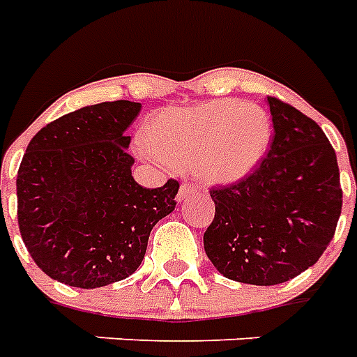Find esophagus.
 <instances>
[{
  "label": "esophagus",
  "mask_w": 357,
  "mask_h": 357,
  "mask_svg": "<svg viewBox=\"0 0 357 357\" xmlns=\"http://www.w3.org/2000/svg\"><path fill=\"white\" fill-rule=\"evenodd\" d=\"M196 192H200V187L195 183H189V181H185V183H181V187H179L178 200H185L187 196L196 195Z\"/></svg>",
  "instance_id": "obj_1"
}]
</instances>
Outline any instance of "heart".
Wrapping results in <instances>:
<instances>
[{
    "instance_id": "heart-1",
    "label": "heart",
    "mask_w": 357,
    "mask_h": 357,
    "mask_svg": "<svg viewBox=\"0 0 357 357\" xmlns=\"http://www.w3.org/2000/svg\"><path fill=\"white\" fill-rule=\"evenodd\" d=\"M272 122L265 109L238 100L162 111L146 128L142 150L174 167H196L211 181L231 183L259 167Z\"/></svg>"
}]
</instances>
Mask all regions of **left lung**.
Masks as SVG:
<instances>
[{"label":"left lung","mask_w":357,"mask_h":357,"mask_svg":"<svg viewBox=\"0 0 357 357\" xmlns=\"http://www.w3.org/2000/svg\"><path fill=\"white\" fill-rule=\"evenodd\" d=\"M271 148L237 183L211 189L215 218L204 248L220 274L276 285L315 265L343 207L337 157L319 123L274 96Z\"/></svg>","instance_id":"left-lung-1"}]
</instances>
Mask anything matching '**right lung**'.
I'll return each mask as SVG.
<instances>
[{
    "instance_id": "1",
    "label": "right lung",
    "mask_w": 357,
    "mask_h": 357,
    "mask_svg": "<svg viewBox=\"0 0 357 357\" xmlns=\"http://www.w3.org/2000/svg\"><path fill=\"white\" fill-rule=\"evenodd\" d=\"M140 103L77 109L31 139L16 179L18 226L38 268L61 283L96 289L131 276L151 228L174 211L179 183L140 187L126 129Z\"/></svg>"
}]
</instances>
